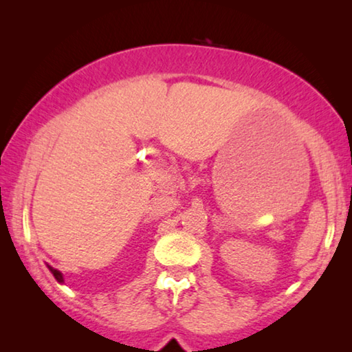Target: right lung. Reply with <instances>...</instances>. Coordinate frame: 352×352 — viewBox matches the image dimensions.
<instances>
[{
	"label": "right lung",
	"instance_id": "add662e5",
	"mask_svg": "<svg viewBox=\"0 0 352 352\" xmlns=\"http://www.w3.org/2000/svg\"><path fill=\"white\" fill-rule=\"evenodd\" d=\"M47 269H50L51 274H52V276H54V278H56L57 282H60V283L64 282V276H62V272H60V271H57V269L51 267V266H47Z\"/></svg>",
	"mask_w": 352,
	"mask_h": 352
}]
</instances>
